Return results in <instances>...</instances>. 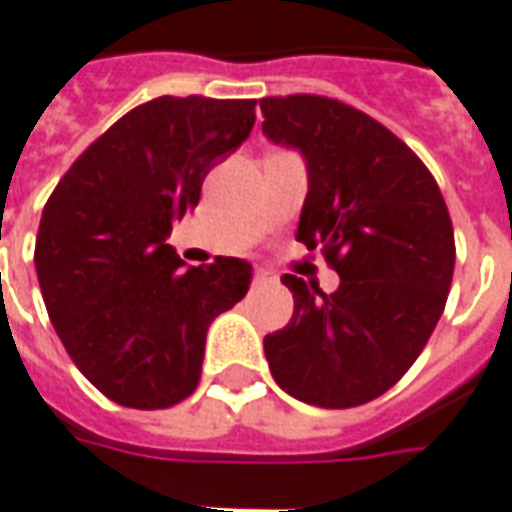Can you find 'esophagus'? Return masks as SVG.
I'll return each instance as SVG.
<instances>
[{
  "instance_id": "34e87169",
  "label": "esophagus",
  "mask_w": 512,
  "mask_h": 512,
  "mask_svg": "<svg viewBox=\"0 0 512 512\" xmlns=\"http://www.w3.org/2000/svg\"><path fill=\"white\" fill-rule=\"evenodd\" d=\"M275 284V273L273 270H267V267H256V273H253V286H267Z\"/></svg>"
}]
</instances>
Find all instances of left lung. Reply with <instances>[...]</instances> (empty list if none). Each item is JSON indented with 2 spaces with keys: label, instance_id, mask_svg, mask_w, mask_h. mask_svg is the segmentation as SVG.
<instances>
[{
  "label": "left lung",
  "instance_id": "1",
  "mask_svg": "<svg viewBox=\"0 0 512 512\" xmlns=\"http://www.w3.org/2000/svg\"><path fill=\"white\" fill-rule=\"evenodd\" d=\"M264 137L306 162L295 237L339 273L325 295L286 273L292 320L264 336L275 383L320 408H355L389 391L441 320L455 234L436 179L400 137L325 96L262 99Z\"/></svg>",
  "mask_w": 512,
  "mask_h": 512
}]
</instances>
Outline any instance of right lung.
Instances as JSON below:
<instances>
[{
  "mask_svg": "<svg viewBox=\"0 0 512 512\" xmlns=\"http://www.w3.org/2000/svg\"><path fill=\"white\" fill-rule=\"evenodd\" d=\"M256 101L159 96L126 112L46 201L35 270L54 331L96 389L157 411L190 397L206 331L248 295L253 267H184L168 245L206 173L248 140Z\"/></svg>",
  "mask_w": 512,
  "mask_h": 512,
  "instance_id": "1",
  "label": "right lung"
}]
</instances>
